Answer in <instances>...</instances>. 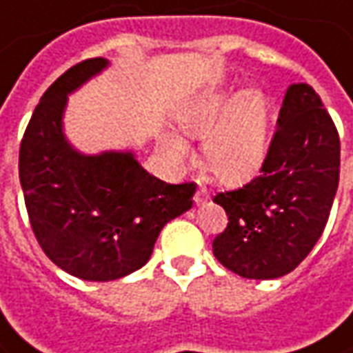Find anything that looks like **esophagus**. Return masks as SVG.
I'll use <instances>...</instances> for the list:
<instances>
[{
    "mask_svg": "<svg viewBox=\"0 0 353 353\" xmlns=\"http://www.w3.org/2000/svg\"><path fill=\"white\" fill-rule=\"evenodd\" d=\"M208 198H209L208 188H205V186H201V184H198V186H196V192H194V201L200 205V203H203Z\"/></svg>",
    "mask_w": 353,
    "mask_h": 353,
    "instance_id": "1",
    "label": "esophagus"
}]
</instances>
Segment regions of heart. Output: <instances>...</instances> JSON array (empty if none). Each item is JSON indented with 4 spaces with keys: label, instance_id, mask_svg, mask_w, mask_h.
Returning a JSON list of instances; mask_svg holds the SVG:
<instances>
[{
    "label": "heart",
    "instance_id": "heart-1",
    "mask_svg": "<svg viewBox=\"0 0 353 353\" xmlns=\"http://www.w3.org/2000/svg\"><path fill=\"white\" fill-rule=\"evenodd\" d=\"M176 121L188 136L203 138L205 167L221 181L246 179L267 153V99L259 90H246L232 101L213 92L184 107ZM161 145L171 161L190 157L188 144L176 134L163 136Z\"/></svg>",
    "mask_w": 353,
    "mask_h": 353
}]
</instances>
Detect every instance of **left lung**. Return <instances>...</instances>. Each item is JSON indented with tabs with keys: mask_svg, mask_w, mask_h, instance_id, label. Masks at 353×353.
I'll return each mask as SVG.
<instances>
[{
	"mask_svg": "<svg viewBox=\"0 0 353 353\" xmlns=\"http://www.w3.org/2000/svg\"><path fill=\"white\" fill-rule=\"evenodd\" d=\"M259 174L213 201L227 228L213 254L244 279H279L307 257L323 234L339 188V130L310 84H292Z\"/></svg>",
	"mask_w": 353,
	"mask_h": 353,
	"instance_id": "obj_1",
	"label": "left lung"
}]
</instances>
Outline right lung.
Listing matches in <instances>:
<instances>
[{"label": "right lung", "mask_w": 353, "mask_h": 353, "mask_svg": "<svg viewBox=\"0 0 353 353\" xmlns=\"http://www.w3.org/2000/svg\"><path fill=\"white\" fill-rule=\"evenodd\" d=\"M101 57L70 67L46 90L24 130L19 179L43 254L72 276L115 281L144 267L161 228L192 208L194 182L167 184L132 153L82 155L63 136L67 94L105 69Z\"/></svg>", "instance_id": "right-lung-1"}]
</instances>
